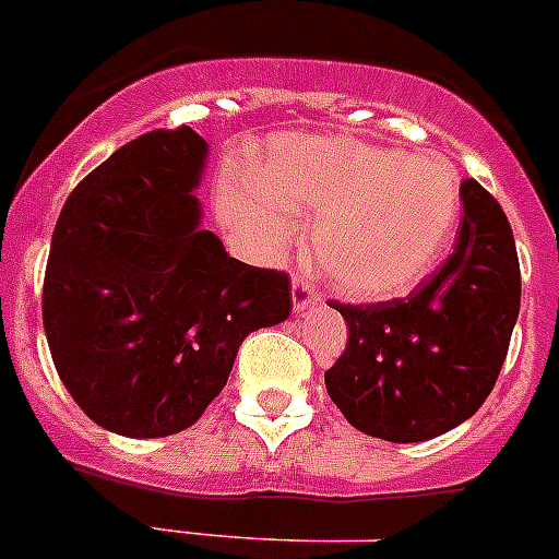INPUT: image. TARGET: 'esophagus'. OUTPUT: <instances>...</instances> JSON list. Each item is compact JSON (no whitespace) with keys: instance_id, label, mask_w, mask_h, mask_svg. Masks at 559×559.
<instances>
[{"instance_id":"1","label":"esophagus","mask_w":559,"mask_h":559,"mask_svg":"<svg viewBox=\"0 0 559 559\" xmlns=\"http://www.w3.org/2000/svg\"><path fill=\"white\" fill-rule=\"evenodd\" d=\"M316 302H319V290H316V285L310 283L308 276L296 274L294 276V310H305Z\"/></svg>"}]
</instances>
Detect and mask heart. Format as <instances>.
Here are the masks:
<instances>
[{
    "mask_svg": "<svg viewBox=\"0 0 559 559\" xmlns=\"http://www.w3.org/2000/svg\"><path fill=\"white\" fill-rule=\"evenodd\" d=\"M235 206L271 246L313 224L316 269L353 299L403 294L437 263L459 218V179L442 159L347 136L276 140L260 187Z\"/></svg>",
    "mask_w": 559,
    "mask_h": 559,
    "instance_id": "obj_1",
    "label": "heart"
}]
</instances>
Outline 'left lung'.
I'll return each mask as SVG.
<instances>
[{
    "label": "left lung",
    "mask_w": 559,
    "mask_h": 559,
    "mask_svg": "<svg viewBox=\"0 0 559 559\" xmlns=\"http://www.w3.org/2000/svg\"><path fill=\"white\" fill-rule=\"evenodd\" d=\"M453 254L403 299L344 305L347 347L324 372L347 423L386 442H423L481 408L521 310V265L501 204L464 179Z\"/></svg>",
    "instance_id": "left-lung-1"
}]
</instances>
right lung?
Listing matches in <instances>:
<instances>
[{
    "mask_svg": "<svg viewBox=\"0 0 559 559\" xmlns=\"http://www.w3.org/2000/svg\"><path fill=\"white\" fill-rule=\"evenodd\" d=\"M206 142L156 128L72 190L44 274V330L63 386L97 426L156 439L190 428L249 333L294 308L285 271L199 229Z\"/></svg>",
    "mask_w": 559,
    "mask_h": 559,
    "instance_id": "right-lung-1",
    "label": "right lung"
}]
</instances>
